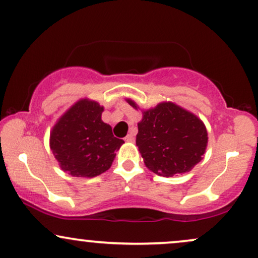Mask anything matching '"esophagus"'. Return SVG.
I'll return each instance as SVG.
<instances>
[{
    "instance_id": "34e87169",
    "label": "esophagus",
    "mask_w": 258,
    "mask_h": 258,
    "mask_svg": "<svg viewBox=\"0 0 258 258\" xmlns=\"http://www.w3.org/2000/svg\"><path fill=\"white\" fill-rule=\"evenodd\" d=\"M125 141L130 142V143L135 142V135H133V133H128V135H127L125 137Z\"/></svg>"
}]
</instances>
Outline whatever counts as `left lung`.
Returning a JSON list of instances; mask_svg holds the SVG:
<instances>
[{
	"label": "left lung",
	"mask_w": 258,
	"mask_h": 258,
	"mask_svg": "<svg viewBox=\"0 0 258 258\" xmlns=\"http://www.w3.org/2000/svg\"><path fill=\"white\" fill-rule=\"evenodd\" d=\"M126 101L139 109L131 98ZM142 113L136 144L148 169L161 176L179 175L203 159L208 132L197 115L173 102H161Z\"/></svg>",
	"instance_id": "obj_1"
}]
</instances>
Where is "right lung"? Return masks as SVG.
<instances>
[{
  "label": "right lung",
  "instance_id": "add662e5",
  "mask_svg": "<svg viewBox=\"0 0 258 258\" xmlns=\"http://www.w3.org/2000/svg\"><path fill=\"white\" fill-rule=\"evenodd\" d=\"M103 110L98 102L82 98L52 126L49 144L63 172L94 178L110 168L123 141L102 121Z\"/></svg>",
  "mask_w": 258,
  "mask_h": 258
}]
</instances>
